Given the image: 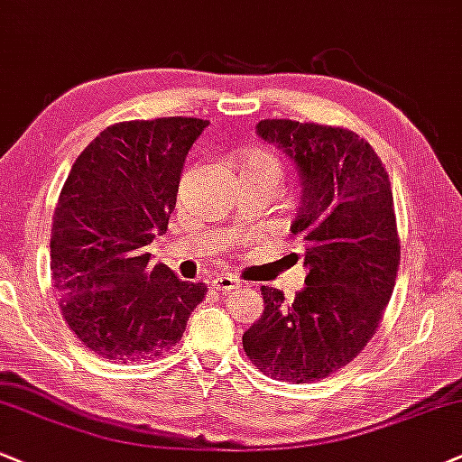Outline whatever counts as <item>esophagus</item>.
I'll use <instances>...</instances> for the list:
<instances>
[{
	"instance_id": "1",
	"label": "esophagus",
	"mask_w": 462,
	"mask_h": 462,
	"mask_svg": "<svg viewBox=\"0 0 462 462\" xmlns=\"http://www.w3.org/2000/svg\"><path fill=\"white\" fill-rule=\"evenodd\" d=\"M212 289L214 291H231V289H237V281L233 276H216Z\"/></svg>"
}]
</instances>
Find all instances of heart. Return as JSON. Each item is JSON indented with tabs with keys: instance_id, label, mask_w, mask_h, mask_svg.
<instances>
[{
	"instance_id": "obj_1",
	"label": "heart",
	"mask_w": 462,
	"mask_h": 462,
	"mask_svg": "<svg viewBox=\"0 0 462 462\" xmlns=\"http://www.w3.org/2000/svg\"><path fill=\"white\" fill-rule=\"evenodd\" d=\"M244 169H246V173H270L276 178H281L282 173V164L278 156L267 150H250L244 156Z\"/></svg>"
}]
</instances>
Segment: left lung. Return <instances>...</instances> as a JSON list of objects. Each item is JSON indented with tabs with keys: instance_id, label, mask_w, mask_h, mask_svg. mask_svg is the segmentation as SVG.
Returning a JSON list of instances; mask_svg holds the SVG:
<instances>
[{
	"instance_id": "left-lung-1",
	"label": "left lung",
	"mask_w": 462,
	"mask_h": 462,
	"mask_svg": "<svg viewBox=\"0 0 462 462\" xmlns=\"http://www.w3.org/2000/svg\"><path fill=\"white\" fill-rule=\"evenodd\" d=\"M257 133L300 169L291 233L309 274L291 304L261 289L263 317L242 345L267 377L310 383L356 360L383 319L401 263L394 197L377 152L349 128L261 119Z\"/></svg>"
}]
</instances>
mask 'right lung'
Returning <instances> with one entry per match:
<instances>
[{
  "instance_id": "right-lung-1",
  "label": "right lung",
  "mask_w": 462,
  "mask_h": 462,
  "mask_svg": "<svg viewBox=\"0 0 462 462\" xmlns=\"http://www.w3.org/2000/svg\"><path fill=\"white\" fill-rule=\"evenodd\" d=\"M208 124H113L68 173L51 229V276L68 328L98 357L133 364L164 356L208 295L203 282L180 281L147 253L167 231L186 153Z\"/></svg>"
}]
</instances>
